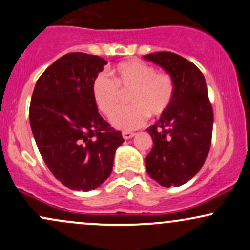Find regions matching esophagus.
Segmentation results:
<instances>
[{
	"label": "esophagus",
	"instance_id": "34e87169",
	"mask_svg": "<svg viewBox=\"0 0 250 250\" xmlns=\"http://www.w3.org/2000/svg\"><path fill=\"white\" fill-rule=\"evenodd\" d=\"M134 135H135V133H132V132H123L122 133L123 139H125V140H128V139H132Z\"/></svg>",
	"mask_w": 250,
	"mask_h": 250
}]
</instances>
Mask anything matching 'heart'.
Masks as SVG:
<instances>
[{
    "label": "heart",
    "instance_id": "b5f03b06",
    "mask_svg": "<svg viewBox=\"0 0 250 250\" xmlns=\"http://www.w3.org/2000/svg\"><path fill=\"white\" fill-rule=\"evenodd\" d=\"M114 80L99 73L92 81L93 101L102 114L111 117L119 106L122 92L130 91L128 100L132 104L115 113L111 122L122 130H133L145 125L149 115H164L172 103L175 85L170 74L156 70L153 65L128 60L118 63L111 70Z\"/></svg>",
    "mask_w": 250,
    "mask_h": 250
}]
</instances>
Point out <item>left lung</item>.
Masks as SVG:
<instances>
[{
	"mask_svg": "<svg viewBox=\"0 0 250 250\" xmlns=\"http://www.w3.org/2000/svg\"><path fill=\"white\" fill-rule=\"evenodd\" d=\"M144 59L164 68L175 85L167 111L147 129L153 147L145 158L146 170L163 187H178L200 171L211 147L213 110L206 81L194 63L173 52Z\"/></svg>",
	"mask_w": 250,
	"mask_h": 250,
	"instance_id": "left-lung-1",
	"label": "left lung"
}]
</instances>
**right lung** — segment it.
Segmentation results:
<instances>
[{"instance_id": "add662e5", "label": "right lung", "mask_w": 250, "mask_h": 250, "mask_svg": "<svg viewBox=\"0 0 250 250\" xmlns=\"http://www.w3.org/2000/svg\"><path fill=\"white\" fill-rule=\"evenodd\" d=\"M106 63L96 55L70 52L46 68L33 90L30 123L37 147L52 175L72 190L98 188L125 141L92 97V81Z\"/></svg>"}]
</instances>
